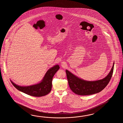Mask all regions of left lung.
<instances>
[{
  "instance_id": "left-lung-1",
  "label": "left lung",
  "mask_w": 123,
  "mask_h": 123,
  "mask_svg": "<svg viewBox=\"0 0 123 123\" xmlns=\"http://www.w3.org/2000/svg\"><path fill=\"white\" fill-rule=\"evenodd\" d=\"M114 62L110 73L102 80L94 81H87L79 78L66 70L68 83L71 90L76 94L88 95L101 92L110 82L113 72Z\"/></svg>"
}]
</instances>
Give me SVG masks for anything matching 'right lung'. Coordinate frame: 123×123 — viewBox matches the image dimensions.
Masks as SVG:
<instances>
[{
    "label": "right lung",
    "mask_w": 123,
    "mask_h": 123,
    "mask_svg": "<svg viewBox=\"0 0 123 123\" xmlns=\"http://www.w3.org/2000/svg\"><path fill=\"white\" fill-rule=\"evenodd\" d=\"M60 68L56 65L50 68L46 73L44 78L40 83L30 86H21L16 85L11 81V83L19 91L35 97H41L50 93L52 88V81L53 76Z\"/></svg>",
    "instance_id": "obj_1"
}]
</instances>
